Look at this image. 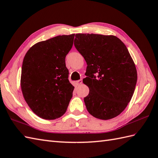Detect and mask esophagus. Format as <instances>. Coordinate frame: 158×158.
Listing matches in <instances>:
<instances>
[{
    "label": "esophagus",
    "instance_id": "obj_1",
    "mask_svg": "<svg viewBox=\"0 0 158 158\" xmlns=\"http://www.w3.org/2000/svg\"><path fill=\"white\" fill-rule=\"evenodd\" d=\"M76 83H77V85H80L81 84L83 83V80H82V79H80V80L77 81Z\"/></svg>",
    "mask_w": 158,
    "mask_h": 158
}]
</instances>
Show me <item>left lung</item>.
I'll return each mask as SVG.
<instances>
[{"mask_svg": "<svg viewBox=\"0 0 158 158\" xmlns=\"http://www.w3.org/2000/svg\"><path fill=\"white\" fill-rule=\"evenodd\" d=\"M74 44L87 64L83 80L89 89L84 98L87 111L101 120L118 116L133 97L137 80L127 48L115 35L94 34H77Z\"/></svg>", "mask_w": 158, "mask_h": 158, "instance_id": "obj_1", "label": "left lung"}]
</instances>
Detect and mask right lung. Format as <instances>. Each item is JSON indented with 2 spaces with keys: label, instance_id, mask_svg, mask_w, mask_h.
I'll return each mask as SVG.
<instances>
[{
  "label": "right lung",
  "instance_id": "add662e5",
  "mask_svg": "<svg viewBox=\"0 0 158 158\" xmlns=\"http://www.w3.org/2000/svg\"><path fill=\"white\" fill-rule=\"evenodd\" d=\"M75 34L58 35L39 42L25 54L21 88L25 102L40 118L54 120L67 111L75 87L68 79L65 57Z\"/></svg>",
  "mask_w": 158,
  "mask_h": 158
}]
</instances>
